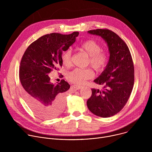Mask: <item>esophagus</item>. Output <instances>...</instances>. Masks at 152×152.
<instances>
[{
	"label": "esophagus",
	"mask_w": 152,
	"mask_h": 152,
	"mask_svg": "<svg viewBox=\"0 0 152 152\" xmlns=\"http://www.w3.org/2000/svg\"><path fill=\"white\" fill-rule=\"evenodd\" d=\"M73 88L75 90H80V89H81L82 88V86H80V85H73Z\"/></svg>",
	"instance_id": "34e87169"
}]
</instances>
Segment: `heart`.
Segmentation results:
<instances>
[{
	"mask_svg": "<svg viewBox=\"0 0 152 152\" xmlns=\"http://www.w3.org/2000/svg\"><path fill=\"white\" fill-rule=\"evenodd\" d=\"M77 49L88 56L87 64L97 72H100L106 67L109 59L107 52L102 50L101 45L94 40H87L81 44ZM61 61L65 67L72 65V52L67 50L61 55ZM94 73L91 69H75L67 73V79L77 85L83 84L86 80L94 77Z\"/></svg>",
	"mask_w": 152,
	"mask_h": 152,
	"instance_id": "b5f03b06",
	"label": "heart"
}]
</instances>
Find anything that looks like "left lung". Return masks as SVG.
<instances>
[{
	"instance_id": "1",
	"label": "left lung",
	"mask_w": 152,
	"mask_h": 152,
	"mask_svg": "<svg viewBox=\"0 0 152 152\" xmlns=\"http://www.w3.org/2000/svg\"><path fill=\"white\" fill-rule=\"evenodd\" d=\"M101 37L107 43L110 53L106 68L94 82L103 85L102 90L91 89L86 102L89 110L100 117H110L119 113L126 104L134 83V67L126 42L115 33L106 29L88 31Z\"/></svg>"
}]
</instances>
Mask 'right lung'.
Returning <instances> with one entry per match:
<instances>
[{"label":"right lung","mask_w":152,"mask_h":152,"mask_svg":"<svg viewBox=\"0 0 152 152\" xmlns=\"http://www.w3.org/2000/svg\"><path fill=\"white\" fill-rule=\"evenodd\" d=\"M78 35V32H74L43 35L29 46L21 58L19 77L23 97L32 111L41 118H54L64 109L65 95L70 85L64 79L57 84L51 83L49 73L62 66V52L69 49Z\"/></svg>","instance_id":"right-lung-1"}]
</instances>
